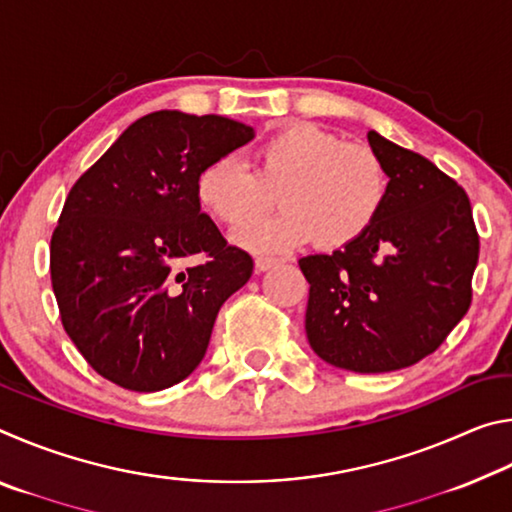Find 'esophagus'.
Here are the masks:
<instances>
[{"instance_id":"34e87169","label":"esophagus","mask_w":512,"mask_h":512,"mask_svg":"<svg viewBox=\"0 0 512 512\" xmlns=\"http://www.w3.org/2000/svg\"><path fill=\"white\" fill-rule=\"evenodd\" d=\"M277 264V259L273 257H255V271L257 273H264L268 268H273Z\"/></svg>"}]
</instances>
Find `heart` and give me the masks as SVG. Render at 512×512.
I'll return each mask as SVG.
<instances>
[{
  "label": "heart",
  "mask_w": 512,
  "mask_h": 512,
  "mask_svg": "<svg viewBox=\"0 0 512 512\" xmlns=\"http://www.w3.org/2000/svg\"><path fill=\"white\" fill-rule=\"evenodd\" d=\"M275 194L284 212L241 232V244L282 253L316 239L320 248L339 250L379 219L388 173L368 144L343 142L314 124H289L257 146L253 169L221 155L196 178L198 201L230 230L262 219Z\"/></svg>",
  "instance_id": "obj_1"
}]
</instances>
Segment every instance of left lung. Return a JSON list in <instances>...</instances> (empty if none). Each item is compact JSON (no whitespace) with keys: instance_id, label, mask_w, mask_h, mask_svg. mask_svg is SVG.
<instances>
[{"instance_id":"8db88e82","label":"left lung","mask_w":512,"mask_h":512,"mask_svg":"<svg viewBox=\"0 0 512 512\" xmlns=\"http://www.w3.org/2000/svg\"><path fill=\"white\" fill-rule=\"evenodd\" d=\"M388 173L375 225L348 248L307 255L305 329L336 368L391 372L436 352L472 302L479 232L465 189L420 153L370 131Z\"/></svg>"}]
</instances>
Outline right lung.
<instances>
[{
	"label": "right lung",
	"mask_w": 512,
	"mask_h": 512,
	"mask_svg": "<svg viewBox=\"0 0 512 512\" xmlns=\"http://www.w3.org/2000/svg\"><path fill=\"white\" fill-rule=\"evenodd\" d=\"M253 137L228 117L158 110L69 189L51 235V287L67 336L112 384L153 393L192 375L221 305L253 275L196 196L205 164Z\"/></svg>",
	"instance_id": "right-lung-1"
}]
</instances>
